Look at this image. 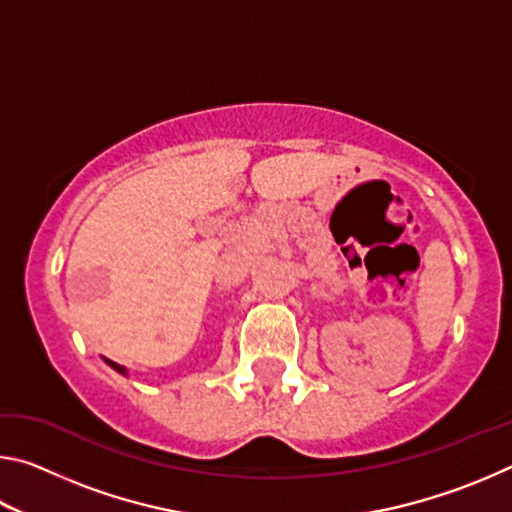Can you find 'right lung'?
Wrapping results in <instances>:
<instances>
[{"mask_svg":"<svg viewBox=\"0 0 512 512\" xmlns=\"http://www.w3.org/2000/svg\"><path fill=\"white\" fill-rule=\"evenodd\" d=\"M106 361H108V363H110V366H112V368H115V370H119V372H126V368H124V366H119V363H115V361H110V359H106Z\"/></svg>","mask_w":512,"mask_h":512,"instance_id":"obj_1","label":"right lung"}]
</instances>
